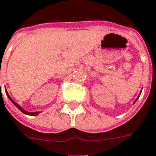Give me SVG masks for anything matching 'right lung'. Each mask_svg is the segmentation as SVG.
<instances>
[{
    "label": "right lung",
    "instance_id": "1",
    "mask_svg": "<svg viewBox=\"0 0 156 156\" xmlns=\"http://www.w3.org/2000/svg\"><path fill=\"white\" fill-rule=\"evenodd\" d=\"M5 93H6V95H7V97H8V98H9L10 100H11V101H12L13 104L15 105V106H16V108H18V109H19L20 111L23 112V113H25V114H27V115H31V116H36V115H37V114H38V112H26V111H25V110H23V108H21V107H20L19 105L17 104L16 102H15V101H13V100H12V98H10V96H9V95H8V93H7L6 91H5Z\"/></svg>",
    "mask_w": 156,
    "mask_h": 156
}]
</instances>
